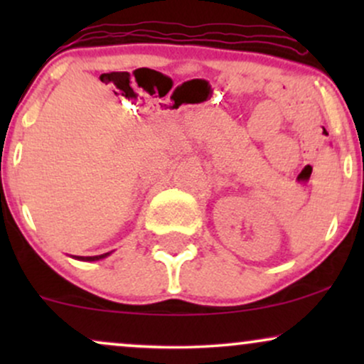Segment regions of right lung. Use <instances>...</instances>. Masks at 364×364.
I'll use <instances>...</instances> for the list:
<instances>
[{
    "label": "right lung",
    "instance_id": "obj_1",
    "mask_svg": "<svg viewBox=\"0 0 364 364\" xmlns=\"http://www.w3.org/2000/svg\"><path fill=\"white\" fill-rule=\"evenodd\" d=\"M109 253L104 255H97V257H80V260H87V262H94V260H101V258H106Z\"/></svg>",
    "mask_w": 364,
    "mask_h": 364
}]
</instances>
